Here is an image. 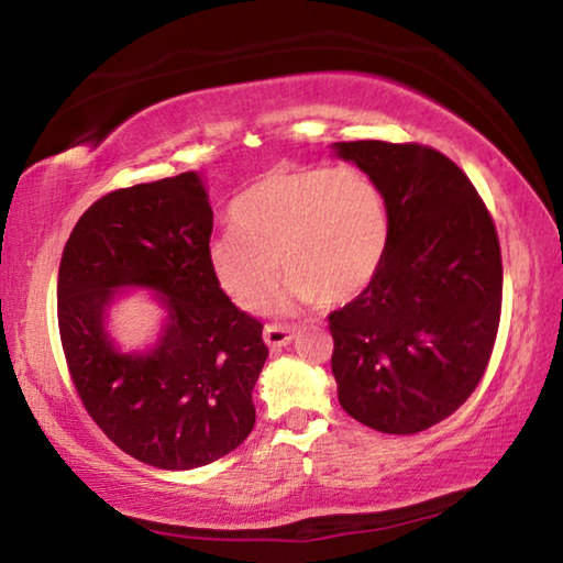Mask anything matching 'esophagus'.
<instances>
[{
	"label": "esophagus",
	"mask_w": 563,
	"mask_h": 563,
	"mask_svg": "<svg viewBox=\"0 0 563 563\" xmlns=\"http://www.w3.org/2000/svg\"><path fill=\"white\" fill-rule=\"evenodd\" d=\"M292 338H295V328H290V325H265V330H263L265 345L273 350L290 345Z\"/></svg>",
	"instance_id": "1"
}]
</instances>
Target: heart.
Masks as SVG:
<instances>
[{
	"instance_id": "1",
	"label": "heart",
	"mask_w": 563,
	"mask_h": 563,
	"mask_svg": "<svg viewBox=\"0 0 563 563\" xmlns=\"http://www.w3.org/2000/svg\"><path fill=\"white\" fill-rule=\"evenodd\" d=\"M233 231L208 247L228 298L255 310L288 275L280 308L338 305L367 288L389 245L383 188L355 166L275 168L231 203ZM282 268H277V261Z\"/></svg>"
}]
</instances>
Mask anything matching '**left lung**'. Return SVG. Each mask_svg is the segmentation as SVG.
Listing matches in <instances>:
<instances>
[{
	"mask_svg": "<svg viewBox=\"0 0 563 563\" xmlns=\"http://www.w3.org/2000/svg\"><path fill=\"white\" fill-rule=\"evenodd\" d=\"M332 148L375 178L389 208L383 268L328 316L340 405L385 434L430 430L466 402L489 365L501 316L497 228L472 180L437 148Z\"/></svg>",
	"mask_w": 563,
	"mask_h": 563,
	"instance_id": "8db88e82",
	"label": "left lung"
}]
</instances>
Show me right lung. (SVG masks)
Returning a JSON list of instances; mask_svg holds the SVG:
<instances>
[{
    "instance_id": "obj_1",
    "label": "right lung",
    "mask_w": 563,
    "mask_h": 563,
    "mask_svg": "<svg viewBox=\"0 0 563 563\" xmlns=\"http://www.w3.org/2000/svg\"><path fill=\"white\" fill-rule=\"evenodd\" d=\"M211 233L213 208L188 170L101 196L62 253L56 316L76 393L119 450L158 470L221 460L255 424L263 322L216 280ZM119 287L159 292L169 318L154 351L121 353L102 330Z\"/></svg>"
}]
</instances>
